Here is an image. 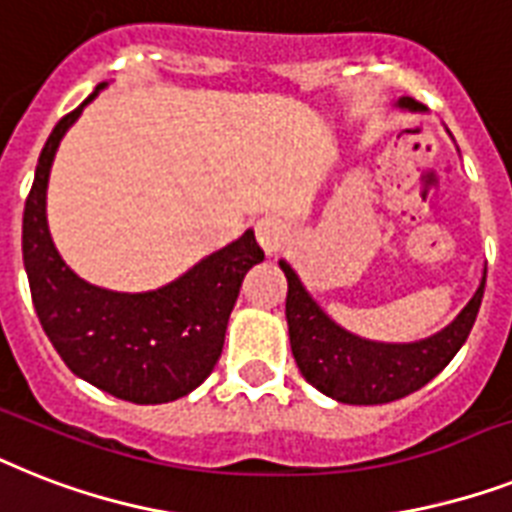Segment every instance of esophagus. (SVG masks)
I'll return each instance as SVG.
<instances>
[{"label": "esophagus", "mask_w": 512, "mask_h": 512, "mask_svg": "<svg viewBox=\"0 0 512 512\" xmlns=\"http://www.w3.org/2000/svg\"><path fill=\"white\" fill-rule=\"evenodd\" d=\"M255 234H257V242H260V247L265 249V255H276L278 249L284 247L286 242V226L281 223L278 218H270V215H265V218L257 220L255 226Z\"/></svg>", "instance_id": "esophagus-1"}]
</instances>
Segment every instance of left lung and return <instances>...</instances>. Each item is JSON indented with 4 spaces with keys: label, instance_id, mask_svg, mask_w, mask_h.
<instances>
[{
    "label": "left lung",
    "instance_id": "8db88e82",
    "mask_svg": "<svg viewBox=\"0 0 512 512\" xmlns=\"http://www.w3.org/2000/svg\"><path fill=\"white\" fill-rule=\"evenodd\" d=\"M397 107L418 112L423 105L402 97ZM278 265L289 284L286 323H289V342L299 373L318 392L344 405H384V402L402 400L429 384L458 355L471 334L486 284L484 270L471 302L460 310L450 326H444L434 336L421 342L389 344L355 336L331 321L321 305L307 294L292 265L286 260H278Z\"/></svg>",
    "mask_w": 512,
    "mask_h": 512
}]
</instances>
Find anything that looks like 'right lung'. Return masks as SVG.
I'll return each instance as SVG.
<instances>
[{"label": "right lung", "mask_w": 512, "mask_h": 512, "mask_svg": "<svg viewBox=\"0 0 512 512\" xmlns=\"http://www.w3.org/2000/svg\"><path fill=\"white\" fill-rule=\"evenodd\" d=\"M54 126L41 149L23 210V263L41 328L78 378L136 405H160L194 392L218 363L247 270L265 252L249 228L155 292H110L65 265L47 226V184L62 136L83 107Z\"/></svg>", "instance_id": "right-lung-1"}]
</instances>
